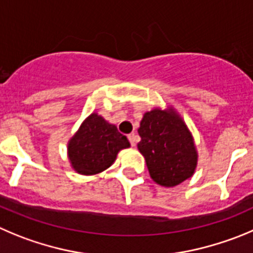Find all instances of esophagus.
Returning a JSON list of instances; mask_svg holds the SVG:
<instances>
[{
    "label": "esophagus",
    "mask_w": 253,
    "mask_h": 253,
    "mask_svg": "<svg viewBox=\"0 0 253 253\" xmlns=\"http://www.w3.org/2000/svg\"><path fill=\"white\" fill-rule=\"evenodd\" d=\"M128 140H129V143H131L132 146H136V143H137V141H138V136L136 133H129Z\"/></svg>",
    "instance_id": "34e87169"
}]
</instances>
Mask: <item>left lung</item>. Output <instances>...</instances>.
I'll list each match as a JSON object with an SVG mask.
<instances>
[{"mask_svg": "<svg viewBox=\"0 0 253 253\" xmlns=\"http://www.w3.org/2000/svg\"><path fill=\"white\" fill-rule=\"evenodd\" d=\"M137 147L146 160L152 180L173 187L190 178L197 166L191 132L173 110L146 112L138 128Z\"/></svg>", "mask_w": 253, "mask_h": 253, "instance_id": "8db88e82", "label": "left lung"}]
</instances>
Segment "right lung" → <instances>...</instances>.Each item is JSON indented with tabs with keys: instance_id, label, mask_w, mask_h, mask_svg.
Listing matches in <instances>:
<instances>
[{
	"instance_id": "obj_1",
	"label": "right lung",
	"mask_w": 253,
	"mask_h": 253,
	"mask_svg": "<svg viewBox=\"0 0 253 253\" xmlns=\"http://www.w3.org/2000/svg\"><path fill=\"white\" fill-rule=\"evenodd\" d=\"M129 147L126 136L115 125L92 113L68 142V159L81 174H96L108 169L122 148Z\"/></svg>"
}]
</instances>
